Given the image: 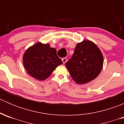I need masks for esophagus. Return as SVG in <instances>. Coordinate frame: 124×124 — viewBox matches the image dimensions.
I'll use <instances>...</instances> for the list:
<instances>
[{
	"mask_svg": "<svg viewBox=\"0 0 124 124\" xmlns=\"http://www.w3.org/2000/svg\"><path fill=\"white\" fill-rule=\"evenodd\" d=\"M62 62H63V63H65L66 62H67V59L66 58V57H63V58L62 59Z\"/></svg>",
	"mask_w": 124,
	"mask_h": 124,
	"instance_id": "esophagus-1",
	"label": "esophagus"
}]
</instances>
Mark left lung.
Masks as SVG:
<instances>
[{"label": "left lung", "instance_id": "8db88e82", "mask_svg": "<svg viewBox=\"0 0 124 124\" xmlns=\"http://www.w3.org/2000/svg\"><path fill=\"white\" fill-rule=\"evenodd\" d=\"M65 66L76 83L85 84L100 74L103 66V56L94 42L84 40L77 44Z\"/></svg>", "mask_w": 124, "mask_h": 124}]
</instances>
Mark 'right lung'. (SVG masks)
Segmentation results:
<instances>
[{"label":"right lung","instance_id":"add662e5","mask_svg":"<svg viewBox=\"0 0 124 124\" xmlns=\"http://www.w3.org/2000/svg\"><path fill=\"white\" fill-rule=\"evenodd\" d=\"M24 67L27 73L38 80L48 78L62 61L56 54V50L49 44L37 42L27 48L23 56Z\"/></svg>","mask_w":124,"mask_h":124}]
</instances>
